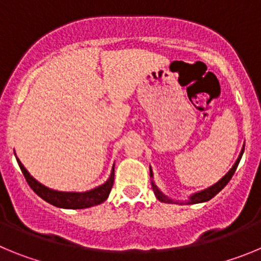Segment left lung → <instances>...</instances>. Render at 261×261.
Segmentation results:
<instances>
[{"label":"left lung","mask_w":261,"mask_h":261,"mask_svg":"<svg viewBox=\"0 0 261 261\" xmlns=\"http://www.w3.org/2000/svg\"><path fill=\"white\" fill-rule=\"evenodd\" d=\"M243 151H244V146L242 147V151H241V154H239L238 159H237V162L234 163V166L230 168V171L227 172V174H226L225 176L221 179V180H218L216 184H213V186L209 187V188H206V190L200 191V192H197V193H193L192 196H190L188 201H184V204H199V202H205V201H209L211 199H213L214 196L220 192V191H222L223 188H225L226 184L230 181V179H231L232 175H234L235 170H237V167H238L239 162H241V158H242V155H243ZM150 176L153 177L151 168H150ZM151 187H153V191H154V193H155V197L159 200V201L168 202V204H172V202H174V204H177V201L168 199L167 196L163 195V193L158 190V187H156L153 181H151ZM181 204H183V202H181Z\"/></svg>","instance_id":"8db88e82"}]
</instances>
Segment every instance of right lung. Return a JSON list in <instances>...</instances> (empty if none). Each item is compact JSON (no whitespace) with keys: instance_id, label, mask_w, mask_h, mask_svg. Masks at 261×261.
Instances as JSON below:
<instances>
[{"instance_id":"obj_1","label":"right lung","mask_w":261,"mask_h":261,"mask_svg":"<svg viewBox=\"0 0 261 261\" xmlns=\"http://www.w3.org/2000/svg\"><path fill=\"white\" fill-rule=\"evenodd\" d=\"M17 161L20 170H22V174L24 175L27 183L31 187V190L34 191L39 197H41V199L44 200V201L55 205L57 208L85 209L90 208V206H94V205L102 204L103 201L107 200L108 195H110L111 192V188L114 186L115 168L112 167V171H111L108 180L106 181L105 184H102V186L94 188V190L86 191V192H61V191L50 190L48 187L39 183L36 179H34V177L30 175V172L24 168V166L20 163L19 159L17 158Z\"/></svg>"}]
</instances>
